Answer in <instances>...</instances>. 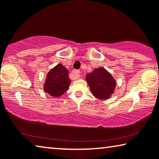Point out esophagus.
<instances>
[{"label":"esophagus","instance_id":"34e87169","mask_svg":"<svg viewBox=\"0 0 159 159\" xmlns=\"http://www.w3.org/2000/svg\"><path fill=\"white\" fill-rule=\"evenodd\" d=\"M72 74L74 75V76H75V79H77V78H79L80 75H81V72H80V71L79 70H74Z\"/></svg>","mask_w":159,"mask_h":159}]
</instances>
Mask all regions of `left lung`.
<instances>
[{
    "label": "left lung",
    "mask_w": 159,
    "mask_h": 159,
    "mask_svg": "<svg viewBox=\"0 0 159 159\" xmlns=\"http://www.w3.org/2000/svg\"><path fill=\"white\" fill-rule=\"evenodd\" d=\"M86 80L93 95L102 100L109 98L116 87V82L111 75L102 67L88 74Z\"/></svg>",
    "instance_id": "1"
}]
</instances>
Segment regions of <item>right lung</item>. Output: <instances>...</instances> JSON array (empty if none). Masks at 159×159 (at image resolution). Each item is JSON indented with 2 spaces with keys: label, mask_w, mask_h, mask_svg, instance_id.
<instances>
[{
  "label": "right lung",
  "mask_w": 159,
  "mask_h": 159,
  "mask_svg": "<svg viewBox=\"0 0 159 159\" xmlns=\"http://www.w3.org/2000/svg\"><path fill=\"white\" fill-rule=\"evenodd\" d=\"M71 80L69 71L62 64H58L48 73L44 90L53 97H59L68 90Z\"/></svg>",
  "instance_id": "1"
}]
</instances>
